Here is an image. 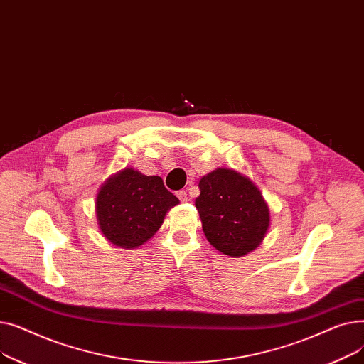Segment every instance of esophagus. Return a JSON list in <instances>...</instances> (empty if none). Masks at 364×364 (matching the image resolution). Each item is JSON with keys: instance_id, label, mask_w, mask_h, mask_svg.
<instances>
[{"instance_id": "1", "label": "esophagus", "mask_w": 364, "mask_h": 364, "mask_svg": "<svg viewBox=\"0 0 364 364\" xmlns=\"http://www.w3.org/2000/svg\"><path fill=\"white\" fill-rule=\"evenodd\" d=\"M177 198H178L181 202H187V200H188L186 190H180V192H177Z\"/></svg>"}]
</instances>
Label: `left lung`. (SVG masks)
<instances>
[{
	"mask_svg": "<svg viewBox=\"0 0 364 364\" xmlns=\"http://www.w3.org/2000/svg\"><path fill=\"white\" fill-rule=\"evenodd\" d=\"M199 190L195 205L208 242L228 257L254 251L270 225L269 206L255 184L233 169L218 168L200 178Z\"/></svg>",
	"mask_w": 364,
	"mask_h": 364,
	"instance_id": "obj_1",
	"label": "left lung"
}]
</instances>
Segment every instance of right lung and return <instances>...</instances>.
I'll return each mask as SVG.
<instances>
[{
  "instance_id": "add662e5",
  "label": "right lung",
  "mask_w": 364,
  "mask_h": 364,
  "mask_svg": "<svg viewBox=\"0 0 364 364\" xmlns=\"http://www.w3.org/2000/svg\"><path fill=\"white\" fill-rule=\"evenodd\" d=\"M177 203L178 198L165 188L161 177L127 168L100 188L95 213L105 237L129 250L155 235L168 209Z\"/></svg>"
}]
</instances>
